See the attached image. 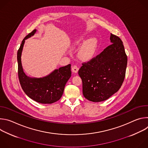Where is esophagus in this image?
<instances>
[{
    "label": "esophagus",
    "instance_id": "esophagus-1",
    "mask_svg": "<svg viewBox=\"0 0 148 148\" xmlns=\"http://www.w3.org/2000/svg\"><path fill=\"white\" fill-rule=\"evenodd\" d=\"M71 69H72V71L73 73H77L78 72V67L77 66H73Z\"/></svg>",
    "mask_w": 148,
    "mask_h": 148
}]
</instances>
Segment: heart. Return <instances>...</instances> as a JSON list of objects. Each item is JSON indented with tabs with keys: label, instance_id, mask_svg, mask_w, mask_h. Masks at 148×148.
I'll use <instances>...</instances> for the list:
<instances>
[{
	"label": "heart",
	"instance_id": "1",
	"mask_svg": "<svg viewBox=\"0 0 148 148\" xmlns=\"http://www.w3.org/2000/svg\"><path fill=\"white\" fill-rule=\"evenodd\" d=\"M74 45L77 47L82 45L78 53V57L82 60L88 61L94 57L95 53L97 41L95 38L87 40V37L85 36H82L75 41Z\"/></svg>",
	"mask_w": 148,
	"mask_h": 148
}]
</instances>
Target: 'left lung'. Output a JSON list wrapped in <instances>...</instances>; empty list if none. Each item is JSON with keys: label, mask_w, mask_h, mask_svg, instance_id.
<instances>
[{"label": "left lung", "mask_w": 148, "mask_h": 148, "mask_svg": "<svg viewBox=\"0 0 148 148\" xmlns=\"http://www.w3.org/2000/svg\"><path fill=\"white\" fill-rule=\"evenodd\" d=\"M110 46L78 71L82 81V94L92 102L108 99L121 88L123 82L127 56L121 38L112 34Z\"/></svg>", "instance_id": "1"}]
</instances>
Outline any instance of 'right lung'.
Returning <instances> with one entry per match:
<instances>
[{
    "label": "right lung",
    "mask_w": 148,
    "mask_h": 148,
    "mask_svg": "<svg viewBox=\"0 0 148 148\" xmlns=\"http://www.w3.org/2000/svg\"><path fill=\"white\" fill-rule=\"evenodd\" d=\"M36 31L34 30L25 37L17 51L18 78L22 89L29 98L41 103H52L62 97L66 84L71 76V64L56 69L43 77L27 76L23 71L21 56L25 40L34 36Z\"/></svg>",
    "instance_id": "add662e5"
}]
</instances>
